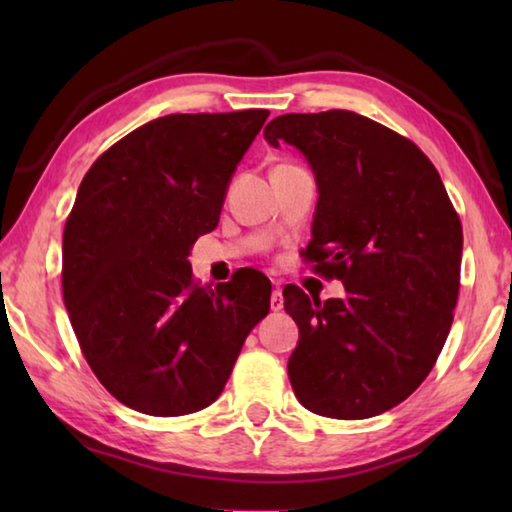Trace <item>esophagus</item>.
<instances>
[{"label":"esophagus","instance_id":"1","mask_svg":"<svg viewBox=\"0 0 512 512\" xmlns=\"http://www.w3.org/2000/svg\"><path fill=\"white\" fill-rule=\"evenodd\" d=\"M284 307V298H282V291L280 287H275L271 293V309L273 311H280Z\"/></svg>","mask_w":512,"mask_h":512}]
</instances>
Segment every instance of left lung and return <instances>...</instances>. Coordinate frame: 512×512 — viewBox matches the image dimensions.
<instances>
[{"label":"left lung","mask_w":512,"mask_h":512,"mask_svg":"<svg viewBox=\"0 0 512 512\" xmlns=\"http://www.w3.org/2000/svg\"><path fill=\"white\" fill-rule=\"evenodd\" d=\"M264 137L293 144L314 169L318 205L302 255L348 293L320 302L284 287L300 329L289 357L293 393L325 418H372L436 366L461 287V219L427 155L357 112H291Z\"/></svg>","instance_id":"8db88e82"}]
</instances>
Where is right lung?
<instances>
[{
  "instance_id": "1",
  "label": "right lung",
  "mask_w": 512,
  "mask_h": 512,
  "mask_svg": "<svg viewBox=\"0 0 512 512\" xmlns=\"http://www.w3.org/2000/svg\"><path fill=\"white\" fill-rule=\"evenodd\" d=\"M266 117L153 119L85 173L63 232V300L85 361L128 409L173 418L210 406L271 309L255 268L212 289L187 262Z\"/></svg>"
}]
</instances>
